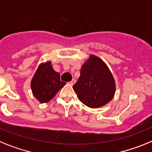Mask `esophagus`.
<instances>
[{
    "instance_id": "1",
    "label": "esophagus",
    "mask_w": 152,
    "mask_h": 152,
    "mask_svg": "<svg viewBox=\"0 0 152 152\" xmlns=\"http://www.w3.org/2000/svg\"><path fill=\"white\" fill-rule=\"evenodd\" d=\"M75 83H76V80H72V81H70V82H69V85H70V86H73L75 84Z\"/></svg>"
}]
</instances>
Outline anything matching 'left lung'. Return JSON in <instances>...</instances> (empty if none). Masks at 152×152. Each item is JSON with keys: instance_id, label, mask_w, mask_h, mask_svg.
I'll list each match as a JSON object with an SVG mask.
<instances>
[{"instance_id": "1", "label": "left lung", "mask_w": 152, "mask_h": 152, "mask_svg": "<svg viewBox=\"0 0 152 152\" xmlns=\"http://www.w3.org/2000/svg\"><path fill=\"white\" fill-rule=\"evenodd\" d=\"M72 88L83 103L96 109L113 99L115 82L105 62L92 54L82 66L80 78Z\"/></svg>"}]
</instances>
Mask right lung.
Here are the masks:
<instances>
[{"instance_id":"obj_1","label":"right lung","mask_w":152,"mask_h":152,"mask_svg":"<svg viewBox=\"0 0 152 152\" xmlns=\"http://www.w3.org/2000/svg\"><path fill=\"white\" fill-rule=\"evenodd\" d=\"M66 83L60 81V74L53 68L50 61L40 63L30 83L35 98L40 103H47L53 98Z\"/></svg>"}]
</instances>
